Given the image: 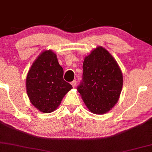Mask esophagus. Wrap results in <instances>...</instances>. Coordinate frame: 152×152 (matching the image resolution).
Here are the masks:
<instances>
[{"instance_id":"obj_1","label":"esophagus","mask_w":152,"mask_h":152,"mask_svg":"<svg viewBox=\"0 0 152 152\" xmlns=\"http://www.w3.org/2000/svg\"><path fill=\"white\" fill-rule=\"evenodd\" d=\"M76 84H77L76 80H73L72 83H71V85H72V86L73 87H75L76 86Z\"/></svg>"}]
</instances>
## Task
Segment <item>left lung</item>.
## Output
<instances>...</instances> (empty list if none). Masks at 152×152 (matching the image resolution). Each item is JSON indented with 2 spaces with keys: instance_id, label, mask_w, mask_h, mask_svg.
I'll list each match as a JSON object with an SVG mask.
<instances>
[{
  "instance_id": "left-lung-1",
  "label": "left lung",
  "mask_w": 152,
  "mask_h": 152,
  "mask_svg": "<svg viewBox=\"0 0 152 152\" xmlns=\"http://www.w3.org/2000/svg\"><path fill=\"white\" fill-rule=\"evenodd\" d=\"M83 81L77 90L88 110L96 115L107 113L119 100L122 72L109 52L98 46L84 60Z\"/></svg>"
}]
</instances>
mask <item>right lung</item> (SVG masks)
<instances>
[{
	"label": "right lung",
	"instance_id": "1",
	"mask_svg": "<svg viewBox=\"0 0 152 152\" xmlns=\"http://www.w3.org/2000/svg\"><path fill=\"white\" fill-rule=\"evenodd\" d=\"M63 69L57 55L50 50L39 55L26 77L27 94L32 104L39 111H55L72 86L63 79Z\"/></svg>",
	"mask_w": 152,
	"mask_h": 152
}]
</instances>
